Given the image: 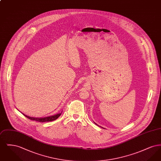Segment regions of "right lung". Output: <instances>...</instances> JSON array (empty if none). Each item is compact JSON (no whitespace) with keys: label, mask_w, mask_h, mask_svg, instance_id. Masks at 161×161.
I'll return each mask as SVG.
<instances>
[{"label":"right lung","mask_w":161,"mask_h":161,"mask_svg":"<svg viewBox=\"0 0 161 161\" xmlns=\"http://www.w3.org/2000/svg\"><path fill=\"white\" fill-rule=\"evenodd\" d=\"M61 113L58 114L57 115H53V116H47V117H45V118H32V117H30L28 116L24 115L25 116H26L27 118H28L29 119H31L32 121H36L37 122H40V123H44V122H49V121H53L55 119H57L60 115Z\"/></svg>","instance_id":"right-lung-1"}]
</instances>
